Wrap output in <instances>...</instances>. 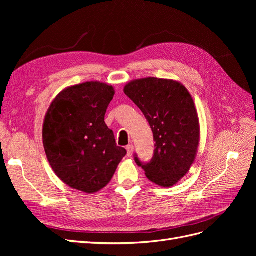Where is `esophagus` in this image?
I'll list each match as a JSON object with an SVG mask.
<instances>
[{"instance_id": "34e87169", "label": "esophagus", "mask_w": 256, "mask_h": 256, "mask_svg": "<svg viewBox=\"0 0 256 256\" xmlns=\"http://www.w3.org/2000/svg\"><path fill=\"white\" fill-rule=\"evenodd\" d=\"M126 150H127V154H128V157H131L134 154V146L132 145V144H130V145H128L127 147H126Z\"/></svg>"}]
</instances>
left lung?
Returning <instances> with one entry per match:
<instances>
[{
  "mask_svg": "<svg viewBox=\"0 0 256 256\" xmlns=\"http://www.w3.org/2000/svg\"><path fill=\"white\" fill-rule=\"evenodd\" d=\"M124 92L145 115L156 142L150 164L136 157V164L154 184L172 187L190 171L198 154L200 130L192 96L180 82L152 76L128 82Z\"/></svg>",
  "mask_w": 256,
  "mask_h": 256,
  "instance_id": "1",
  "label": "left lung"
}]
</instances>
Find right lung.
<instances>
[{
  "instance_id": "obj_1",
  "label": "right lung",
  "mask_w": 256,
  "mask_h": 256,
  "mask_svg": "<svg viewBox=\"0 0 256 256\" xmlns=\"http://www.w3.org/2000/svg\"><path fill=\"white\" fill-rule=\"evenodd\" d=\"M114 94L112 85L99 81L72 85L54 98L44 116L42 143L52 170L69 187L88 194L111 182L127 154L104 122Z\"/></svg>"
}]
</instances>
